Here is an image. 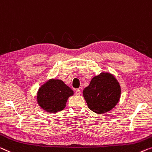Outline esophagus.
Returning <instances> with one entry per match:
<instances>
[{
    "instance_id": "esophagus-1",
    "label": "esophagus",
    "mask_w": 152,
    "mask_h": 152,
    "mask_svg": "<svg viewBox=\"0 0 152 152\" xmlns=\"http://www.w3.org/2000/svg\"><path fill=\"white\" fill-rule=\"evenodd\" d=\"M75 94L76 96H80V90L79 89H77L75 91Z\"/></svg>"
}]
</instances>
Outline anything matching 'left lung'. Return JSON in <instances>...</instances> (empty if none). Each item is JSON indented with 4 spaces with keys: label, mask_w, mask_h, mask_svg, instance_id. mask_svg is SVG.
<instances>
[{
    "label": "left lung",
    "mask_w": 152,
    "mask_h": 152,
    "mask_svg": "<svg viewBox=\"0 0 152 152\" xmlns=\"http://www.w3.org/2000/svg\"><path fill=\"white\" fill-rule=\"evenodd\" d=\"M121 88L112 74L102 72L92 78L89 85L83 90V96L88 107L97 113L112 110L118 102Z\"/></svg>",
    "instance_id": "1"
}]
</instances>
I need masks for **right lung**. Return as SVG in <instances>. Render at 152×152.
<instances>
[{"instance_id": "add662e5", "label": "right lung", "mask_w": 152, "mask_h": 152, "mask_svg": "<svg viewBox=\"0 0 152 152\" xmlns=\"http://www.w3.org/2000/svg\"><path fill=\"white\" fill-rule=\"evenodd\" d=\"M73 94V91L61 80L51 79L39 89L37 102L47 112L56 113L64 109L67 99Z\"/></svg>"}]
</instances>
